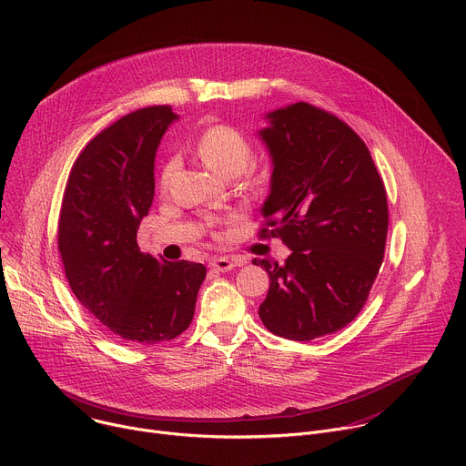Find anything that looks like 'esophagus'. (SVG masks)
<instances>
[{"instance_id": "1", "label": "esophagus", "mask_w": 466, "mask_h": 466, "mask_svg": "<svg viewBox=\"0 0 466 466\" xmlns=\"http://www.w3.org/2000/svg\"><path fill=\"white\" fill-rule=\"evenodd\" d=\"M236 265H241V261L232 259L228 256H219V258H214L210 261V269L216 271V273H228V271H232L236 268Z\"/></svg>"}]
</instances>
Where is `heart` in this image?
Returning a JSON list of instances; mask_svg holds the SVG:
<instances>
[{
  "instance_id": "1",
  "label": "heart",
  "mask_w": 466,
  "mask_h": 466,
  "mask_svg": "<svg viewBox=\"0 0 466 466\" xmlns=\"http://www.w3.org/2000/svg\"><path fill=\"white\" fill-rule=\"evenodd\" d=\"M195 153L203 164L218 177H239L252 162L254 153L248 140L232 127L218 125L205 130L195 142ZM175 171V162L169 160L162 169V184L166 186Z\"/></svg>"
}]
</instances>
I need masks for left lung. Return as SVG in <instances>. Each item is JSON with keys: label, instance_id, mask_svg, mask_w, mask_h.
I'll return each instance as SVG.
<instances>
[{"label": "left lung", "instance_id": "1", "mask_svg": "<svg viewBox=\"0 0 466 466\" xmlns=\"http://www.w3.org/2000/svg\"><path fill=\"white\" fill-rule=\"evenodd\" d=\"M263 119L256 135L273 169L261 216L291 254L284 265L252 259L271 282L258 315L275 336L311 341L361 311L383 259L387 195L367 146L336 116L293 103Z\"/></svg>", "mask_w": 466, "mask_h": 466}]
</instances>
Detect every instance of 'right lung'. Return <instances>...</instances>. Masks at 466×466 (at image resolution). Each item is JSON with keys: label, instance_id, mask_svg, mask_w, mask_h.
Segmentation results:
<instances>
[{"label": "right lung", "instance_id": "1", "mask_svg": "<svg viewBox=\"0 0 466 466\" xmlns=\"http://www.w3.org/2000/svg\"><path fill=\"white\" fill-rule=\"evenodd\" d=\"M169 106L130 112L83 149L66 184L58 250L77 300L135 345L175 339L189 326L207 268L144 254L137 234L155 197V158Z\"/></svg>", "mask_w": 466, "mask_h": 466}]
</instances>
